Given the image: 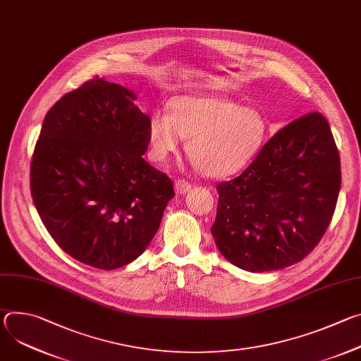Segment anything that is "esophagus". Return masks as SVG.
Here are the masks:
<instances>
[{"mask_svg": "<svg viewBox=\"0 0 361 361\" xmlns=\"http://www.w3.org/2000/svg\"><path fill=\"white\" fill-rule=\"evenodd\" d=\"M174 187H176V192H177V194H185V192H188V191L191 190L192 185H191L190 181H187V180H184V178H180V180L176 181Z\"/></svg>", "mask_w": 361, "mask_h": 361, "instance_id": "34e87169", "label": "esophagus"}]
</instances>
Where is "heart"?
Instances as JSON below:
<instances>
[{
	"mask_svg": "<svg viewBox=\"0 0 361 361\" xmlns=\"http://www.w3.org/2000/svg\"><path fill=\"white\" fill-rule=\"evenodd\" d=\"M269 134V121L254 107L216 95H180L170 114L156 113L148 124L152 160L164 163L178 149L180 137L195 169L210 177H226L247 166Z\"/></svg>",
	"mask_w": 361,
	"mask_h": 361,
	"instance_id": "b5f03b06",
	"label": "heart"
}]
</instances>
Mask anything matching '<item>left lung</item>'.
<instances>
[{
	"instance_id": "obj_1",
	"label": "left lung",
	"mask_w": 361,
	"mask_h": 361,
	"mask_svg": "<svg viewBox=\"0 0 361 361\" xmlns=\"http://www.w3.org/2000/svg\"><path fill=\"white\" fill-rule=\"evenodd\" d=\"M340 184L338 149L323 114L290 121L238 177L217 184L212 234L220 252L252 273L301 262L323 238Z\"/></svg>"
}]
</instances>
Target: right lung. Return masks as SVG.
I'll list each match as a JSON object with an SVG mask.
<instances>
[{
	"instance_id": "obj_1",
	"label": "right lung",
	"mask_w": 361,
	"mask_h": 361,
	"mask_svg": "<svg viewBox=\"0 0 361 361\" xmlns=\"http://www.w3.org/2000/svg\"><path fill=\"white\" fill-rule=\"evenodd\" d=\"M127 88L94 77L47 113L30 185L49 235L73 259L114 270L156 235L174 197L171 178L149 166V118Z\"/></svg>"
}]
</instances>
